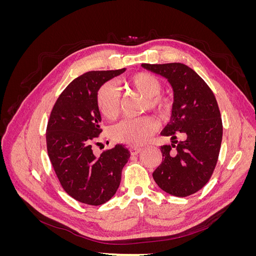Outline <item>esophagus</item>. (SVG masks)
Segmentation results:
<instances>
[{
    "label": "esophagus",
    "mask_w": 256,
    "mask_h": 256,
    "mask_svg": "<svg viewBox=\"0 0 256 256\" xmlns=\"http://www.w3.org/2000/svg\"><path fill=\"white\" fill-rule=\"evenodd\" d=\"M131 154H138V152H140L142 150V148H140V147H136V146H131L129 148Z\"/></svg>",
    "instance_id": "esophagus-1"
}]
</instances>
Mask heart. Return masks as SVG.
Segmentation results:
<instances>
[{"label":"heart","mask_w":256,"mask_h":256,"mask_svg":"<svg viewBox=\"0 0 256 256\" xmlns=\"http://www.w3.org/2000/svg\"><path fill=\"white\" fill-rule=\"evenodd\" d=\"M129 84L146 99L147 109L164 112L168 108V100L161 96V81L148 72H138L129 78ZM98 110L106 120H115L120 112V92L116 84L106 82L99 88L96 95ZM158 124L152 118H127L110 129V136L116 142L129 145H142L156 132Z\"/></svg>","instance_id":"obj_1"}]
</instances>
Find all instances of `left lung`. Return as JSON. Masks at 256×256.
Segmentation results:
<instances>
[{"label":"left lung","instance_id":"8db88e82","mask_svg":"<svg viewBox=\"0 0 256 256\" xmlns=\"http://www.w3.org/2000/svg\"><path fill=\"white\" fill-rule=\"evenodd\" d=\"M168 79L174 90L171 120L161 136L172 144L161 146L162 162L154 180L168 194L184 198L210 180L222 142L221 114L212 90L200 76L182 63L142 64ZM177 135L183 138L176 140Z\"/></svg>","mask_w":256,"mask_h":256}]
</instances>
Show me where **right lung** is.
Wrapping results in <instances>:
<instances>
[{"label":"right lung","instance_id":"1","mask_svg":"<svg viewBox=\"0 0 256 256\" xmlns=\"http://www.w3.org/2000/svg\"><path fill=\"white\" fill-rule=\"evenodd\" d=\"M125 70L88 72L78 76L62 92L48 120L46 140L54 172L68 194L84 204L102 205L115 194L122 170L130 157L122 144L106 150L100 156L92 150L102 131L97 92Z\"/></svg>","mask_w":256,"mask_h":256}]
</instances>
